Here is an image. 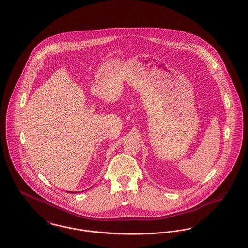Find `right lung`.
<instances>
[{
  "mask_svg": "<svg viewBox=\"0 0 248 248\" xmlns=\"http://www.w3.org/2000/svg\"><path fill=\"white\" fill-rule=\"evenodd\" d=\"M66 192H68V193H74V192H71V191H66Z\"/></svg>",
  "mask_w": 248,
  "mask_h": 248,
  "instance_id": "obj_1",
  "label": "right lung"
}]
</instances>
